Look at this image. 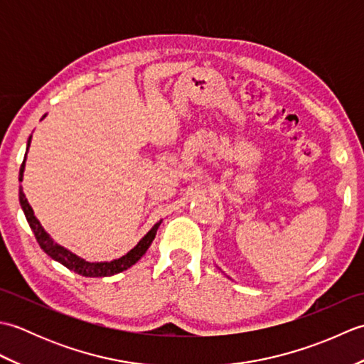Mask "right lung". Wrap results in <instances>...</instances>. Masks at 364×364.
<instances>
[{"label": "right lung", "mask_w": 364, "mask_h": 364, "mask_svg": "<svg viewBox=\"0 0 364 364\" xmlns=\"http://www.w3.org/2000/svg\"><path fill=\"white\" fill-rule=\"evenodd\" d=\"M29 144H31V137L28 141V149H29ZM25 159H26V156H25ZM23 170H25V161H23V164L20 167L18 181H21V178H23ZM18 194H20V205L23 208V213H25V215H26V220L29 223L31 230L34 231V236L37 239L38 245H41V249L53 259L59 261L60 264H64L67 269H70V270H73V272L80 274L82 277H109V275L122 272V270H127L128 267L133 266L136 261L141 259L142 255L146 252V249H149L150 244L153 242L154 235H156V231L161 225V222H158L156 225H154L149 231V233H146L141 239V241H139V244L134 247V249H131L127 255H123L122 258L109 261V262H89V261L81 259L80 257H76V255H73L72 252L64 249V247H60L54 242L50 237V235L42 228L41 222L37 220L33 208H31L25 194H23L21 186L18 189Z\"/></svg>", "instance_id": "obj_1"}]
</instances>
